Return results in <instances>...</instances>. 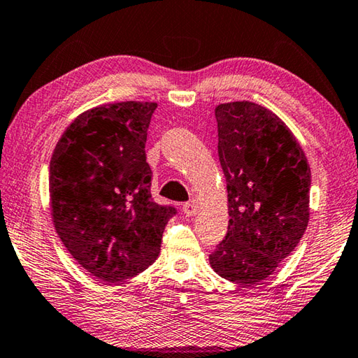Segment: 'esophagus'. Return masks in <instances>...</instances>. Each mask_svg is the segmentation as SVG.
<instances>
[{"label":"esophagus","mask_w":358,"mask_h":358,"mask_svg":"<svg viewBox=\"0 0 358 358\" xmlns=\"http://www.w3.org/2000/svg\"><path fill=\"white\" fill-rule=\"evenodd\" d=\"M197 210H199V207H197L196 202H186L183 205V213L186 216H194L197 213Z\"/></svg>","instance_id":"34e87169"}]
</instances>
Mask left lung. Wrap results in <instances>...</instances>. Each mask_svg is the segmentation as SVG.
<instances>
[{
  "label": "left lung",
  "mask_w": 358,
  "mask_h": 358,
  "mask_svg": "<svg viewBox=\"0 0 358 358\" xmlns=\"http://www.w3.org/2000/svg\"><path fill=\"white\" fill-rule=\"evenodd\" d=\"M215 117L230 220L210 265L224 280L254 286L273 273L305 234L311 169L292 131L268 108L226 102Z\"/></svg>",
  "instance_id": "1"
}]
</instances>
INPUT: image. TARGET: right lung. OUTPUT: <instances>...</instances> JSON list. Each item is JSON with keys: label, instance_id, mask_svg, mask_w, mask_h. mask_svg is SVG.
<instances>
[{"label": "right lung", "instance_id": "obj_1", "mask_svg": "<svg viewBox=\"0 0 358 358\" xmlns=\"http://www.w3.org/2000/svg\"><path fill=\"white\" fill-rule=\"evenodd\" d=\"M156 102L126 101L83 112L50 159V210L66 250L106 282L155 262L173 207L151 199L145 142Z\"/></svg>", "mask_w": 358, "mask_h": 358}]
</instances>
